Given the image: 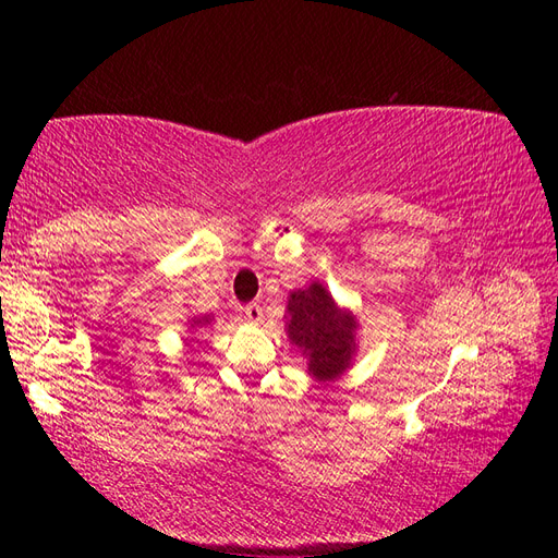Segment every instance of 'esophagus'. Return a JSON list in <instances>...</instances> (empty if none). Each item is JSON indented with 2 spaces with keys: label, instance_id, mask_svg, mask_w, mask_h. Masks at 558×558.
Wrapping results in <instances>:
<instances>
[{
  "label": "esophagus",
  "instance_id": "obj_1",
  "mask_svg": "<svg viewBox=\"0 0 558 558\" xmlns=\"http://www.w3.org/2000/svg\"><path fill=\"white\" fill-rule=\"evenodd\" d=\"M244 316H246V322L258 324L260 316H264V310H260L258 302H248V304L244 306Z\"/></svg>",
  "mask_w": 558,
  "mask_h": 558
}]
</instances>
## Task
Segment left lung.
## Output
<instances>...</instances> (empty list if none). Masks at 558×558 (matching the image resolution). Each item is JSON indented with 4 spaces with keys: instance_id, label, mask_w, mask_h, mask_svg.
Here are the masks:
<instances>
[{
    "instance_id": "left-lung-1",
    "label": "left lung",
    "mask_w": 558,
    "mask_h": 558,
    "mask_svg": "<svg viewBox=\"0 0 558 558\" xmlns=\"http://www.w3.org/2000/svg\"><path fill=\"white\" fill-rule=\"evenodd\" d=\"M288 333L310 357V372L330 381L348 369L354 350L357 322L348 312H340L324 286L312 282L306 290L290 294Z\"/></svg>"
}]
</instances>
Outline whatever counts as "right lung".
<instances>
[{
  "mask_svg": "<svg viewBox=\"0 0 558 558\" xmlns=\"http://www.w3.org/2000/svg\"><path fill=\"white\" fill-rule=\"evenodd\" d=\"M201 324L206 326V324H208V318H198V322H194V326H201Z\"/></svg>",
  "mask_w": 558,
  "mask_h": 558,
  "instance_id": "1",
  "label": "right lung"
}]
</instances>
